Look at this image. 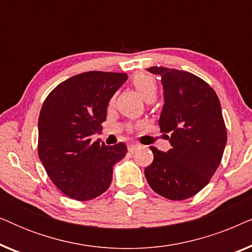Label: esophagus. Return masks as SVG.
Wrapping results in <instances>:
<instances>
[{"instance_id": "1", "label": "esophagus", "mask_w": 252, "mask_h": 252, "mask_svg": "<svg viewBox=\"0 0 252 252\" xmlns=\"http://www.w3.org/2000/svg\"><path fill=\"white\" fill-rule=\"evenodd\" d=\"M139 144H134V143H130L128 144V151L129 153H134L136 149H139Z\"/></svg>"}]
</instances>
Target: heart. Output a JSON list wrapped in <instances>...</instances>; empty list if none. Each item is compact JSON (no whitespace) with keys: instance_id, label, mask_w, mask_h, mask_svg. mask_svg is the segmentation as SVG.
<instances>
[{"instance_id":"b5f03b06","label":"heart","mask_w":252,"mask_h":252,"mask_svg":"<svg viewBox=\"0 0 252 252\" xmlns=\"http://www.w3.org/2000/svg\"><path fill=\"white\" fill-rule=\"evenodd\" d=\"M133 85L146 101H154L157 95V82L155 78L146 72H140L134 75Z\"/></svg>"}]
</instances>
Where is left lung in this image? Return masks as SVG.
Returning <instances> with one entry per match:
<instances>
[{"label": "left lung", "mask_w": 252, "mask_h": 252, "mask_svg": "<svg viewBox=\"0 0 252 252\" xmlns=\"http://www.w3.org/2000/svg\"><path fill=\"white\" fill-rule=\"evenodd\" d=\"M147 70L161 78L165 103L159 127L172 148L163 153L150 147L154 160L144 175L157 194L182 201L201 191L221 161L227 142L221 106L216 92L197 75L160 66Z\"/></svg>", "instance_id": "obj_1"}]
</instances>
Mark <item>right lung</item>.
I'll return each instance as SVG.
<instances>
[{
    "label": "right lung",
    "instance_id": "1",
    "mask_svg": "<svg viewBox=\"0 0 252 252\" xmlns=\"http://www.w3.org/2000/svg\"><path fill=\"white\" fill-rule=\"evenodd\" d=\"M128 75L89 71L54 88L39 116L37 154L48 177L68 197L89 201L112 181L113 165L127 153L125 143L105 146L92 136L101 133L106 108Z\"/></svg>",
    "mask_w": 252,
    "mask_h": 252
}]
</instances>
